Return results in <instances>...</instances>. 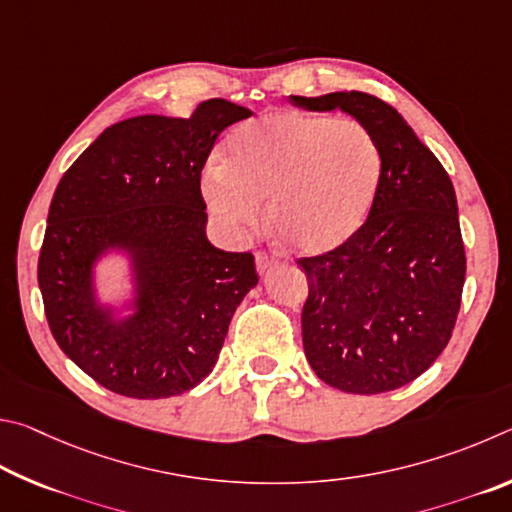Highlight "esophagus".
<instances>
[{
	"label": "esophagus",
	"mask_w": 512,
	"mask_h": 512,
	"mask_svg": "<svg viewBox=\"0 0 512 512\" xmlns=\"http://www.w3.org/2000/svg\"><path fill=\"white\" fill-rule=\"evenodd\" d=\"M276 265H279V256L272 254V251H258L256 254V270L261 274L270 272Z\"/></svg>",
	"instance_id": "obj_1"
}]
</instances>
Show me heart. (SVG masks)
Masks as SVG:
<instances>
[{
  "instance_id": "1",
  "label": "heart",
  "mask_w": 512,
  "mask_h": 512,
  "mask_svg": "<svg viewBox=\"0 0 512 512\" xmlns=\"http://www.w3.org/2000/svg\"><path fill=\"white\" fill-rule=\"evenodd\" d=\"M382 155L360 121L297 110L267 112L231 134L227 157L204 168L202 193L231 229L263 215L290 247L321 254L362 227L380 184Z\"/></svg>"
}]
</instances>
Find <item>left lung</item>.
<instances>
[{
  "mask_svg": "<svg viewBox=\"0 0 512 512\" xmlns=\"http://www.w3.org/2000/svg\"><path fill=\"white\" fill-rule=\"evenodd\" d=\"M310 112L342 110L382 155L369 218L342 245L299 258L308 276L301 312L306 357L330 387L393 391L425 373L452 337L465 249L450 175L407 121L378 96H290Z\"/></svg>",
  "mask_w": 512,
  "mask_h": 512,
  "instance_id": "1",
  "label": "left lung"
}]
</instances>
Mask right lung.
<instances>
[{"label": "right lung", "instance_id": "1", "mask_svg": "<svg viewBox=\"0 0 512 512\" xmlns=\"http://www.w3.org/2000/svg\"><path fill=\"white\" fill-rule=\"evenodd\" d=\"M251 116L224 98L188 119L146 114L107 128L62 175L49 206L38 283L71 362L119 396H179L211 373L233 312L258 283L249 251L206 238L200 177L215 139ZM131 256L135 312L98 307L93 265Z\"/></svg>", "mask_w": 512, "mask_h": 512}]
</instances>
